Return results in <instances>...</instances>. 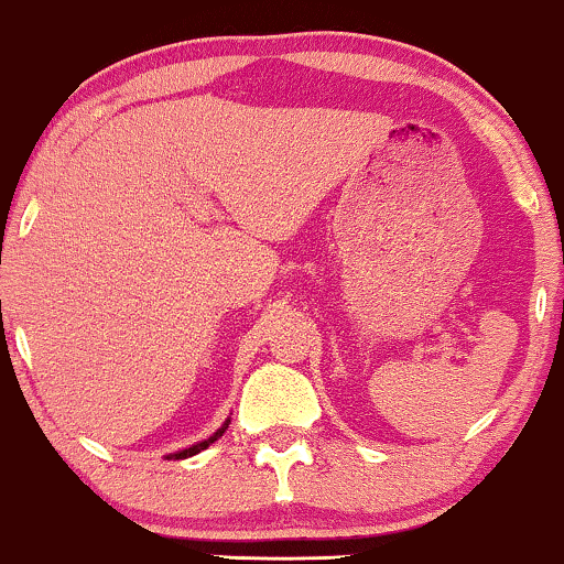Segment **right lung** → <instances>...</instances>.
I'll list each match as a JSON object with an SVG mask.
<instances>
[{
	"label": "right lung",
	"instance_id": "obj_1",
	"mask_svg": "<svg viewBox=\"0 0 564 564\" xmlns=\"http://www.w3.org/2000/svg\"><path fill=\"white\" fill-rule=\"evenodd\" d=\"M228 423H230V419L223 423V426L215 431L213 436H207L205 442H197V444H192V446H187V449H180V452H174V454H166V459H187V457H195V454H199L203 449H207V446H210L213 442H218V438L226 434V429H228Z\"/></svg>",
	"mask_w": 564,
	"mask_h": 564
}]
</instances>
